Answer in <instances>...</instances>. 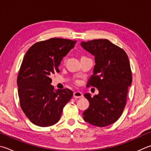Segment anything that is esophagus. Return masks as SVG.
<instances>
[{
  "label": "esophagus",
  "instance_id": "1",
  "mask_svg": "<svg viewBox=\"0 0 151 151\" xmlns=\"http://www.w3.org/2000/svg\"><path fill=\"white\" fill-rule=\"evenodd\" d=\"M73 97L75 98H83V94H82L81 92L79 91H76L73 94Z\"/></svg>",
  "mask_w": 151,
  "mask_h": 151
}]
</instances>
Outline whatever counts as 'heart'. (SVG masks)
<instances>
[{"instance_id":"obj_1","label":"heart","mask_w":151,"mask_h":151,"mask_svg":"<svg viewBox=\"0 0 151 151\" xmlns=\"http://www.w3.org/2000/svg\"><path fill=\"white\" fill-rule=\"evenodd\" d=\"M65 61H66V58H64V59H63V62L65 63Z\"/></svg>"}]
</instances>
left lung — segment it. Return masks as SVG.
I'll return each mask as SVG.
<instances>
[{"mask_svg":"<svg viewBox=\"0 0 151 151\" xmlns=\"http://www.w3.org/2000/svg\"><path fill=\"white\" fill-rule=\"evenodd\" d=\"M81 45L94 56L95 66L87 86L97 88L99 94L88 100V108L83 112L85 122L97 127L116 122L126 105L128 88L132 83L129 61L125 51L106 39L94 40Z\"/></svg>","mask_w":151,"mask_h":151,"instance_id":"left-lung-1","label":"left lung"}]
</instances>
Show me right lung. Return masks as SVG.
<instances>
[{
    "mask_svg": "<svg viewBox=\"0 0 151 151\" xmlns=\"http://www.w3.org/2000/svg\"><path fill=\"white\" fill-rule=\"evenodd\" d=\"M76 43L51 38L35 43L26 52L17 78L18 96L22 109L34 124L40 127L55 124L73 97L69 89L55 90L50 75L59 72L63 58Z\"/></svg>",
    "mask_w": 151,
    "mask_h": 151,
    "instance_id": "obj_1",
    "label": "right lung"
}]
</instances>
